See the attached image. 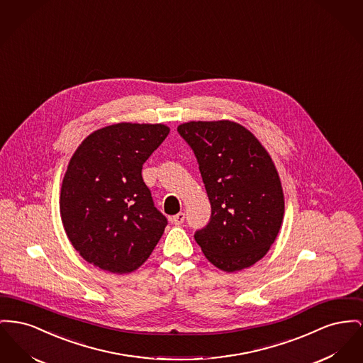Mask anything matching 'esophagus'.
<instances>
[{"label": "esophagus", "mask_w": 363, "mask_h": 363, "mask_svg": "<svg viewBox=\"0 0 363 363\" xmlns=\"http://www.w3.org/2000/svg\"><path fill=\"white\" fill-rule=\"evenodd\" d=\"M171 223H174V225H177V226H179V225H182L184 222H185V213H177V215H174V216H171L170 218Z\"/></svg>", "instance_id": "1"}]
</instances>
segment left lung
Instances as JSON below:
<instances>
[{
	"mask_svg": "<svg viewBox=\"0 0 363 363\" xmlns=\"http://www.w3.org/2000/svg\"><path fill=\"white\" fill-rule=\"evenodd\" d=\"M199 163L211 203L210 222L194 233L206 257L233 273L267 254L284 218L276 166L255 135L230 121L178 126Z\"/></svg>",
	"mask_w": 363,
	"mask_h": 363,
	"instance_id": "1",
	"label": "left lung"
}]
</instances>
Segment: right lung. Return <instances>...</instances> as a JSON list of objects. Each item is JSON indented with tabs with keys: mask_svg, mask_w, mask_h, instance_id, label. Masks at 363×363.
Returning a JSON list of instances; mask_svg holds the SVG:
<instances>
[{
	"mask_svg": "<svg viewBox=\"0 0 363 363\" xmlns=\"http://www.w3.org/2000/svg\"><path fill=\"white\" fill-rule=\"evenodd\" d=\"M169 133L164 125L118 123L87 135L72 155L60 215L86 262L125 274L150 257L167 218L155 207L141 171Z\"/></svg>",
	"mask_w": 363,
	"mask_h": 363,
	"instance_id": "obj_1",
	"label": "right lung"
}]
</instances>
